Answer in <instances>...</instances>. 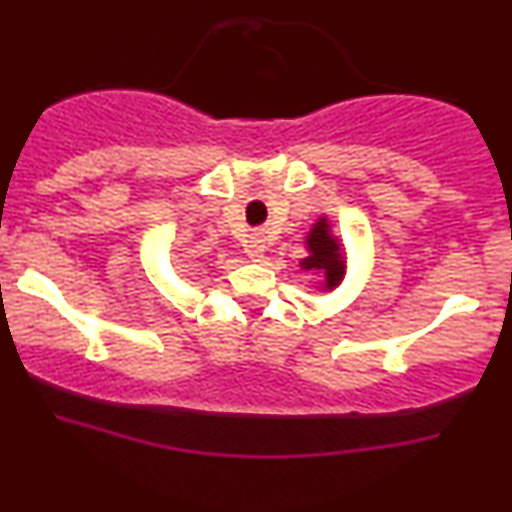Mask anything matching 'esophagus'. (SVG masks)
<instances>
[{
	"instance_id": "1",
	"label": "esophagus",
	"mask_w": 512,
	"mask_h": 512,
	"mask_svg": "<svg viewBox=\"0 0 512 512\" xmlns=\"http://www.w3.org/2000/svg\"><path fill=\"white\" fill-rule=\"evenodd\" d=\"M248 255L252 257V260H260V257L264 255V240H262L260 233L250 236V240H248Z\"/></svg>"
}]
</instances>
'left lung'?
I'll return each instance as SVG.
<instances>
[{"label":"left lung","instance_id":"left-lung-1","mask_svg":"<svg viewBox=\"0 0 512 512\" xmlns=\"http://www.w3.org/2000/svg\"><path fill=\"white\" fill-rule=\"evenodd\" d=\"M308 250H310V257H305V260L301 262V267L303 269H322L327 276V289L337 286L339 281H342L344 264H342V255H339L337 240L330 238V231H327L325 219H322L320 223H315V228L310 231Z\"/></svg>","mask_w":512,"mask_h":512}]
</instances>
